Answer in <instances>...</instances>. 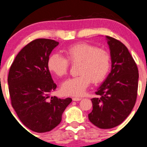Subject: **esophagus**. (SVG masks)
<instances>
[{
    "label": "esophagus",
    "mask_w": 147,
    "mask_h": 147,
    "mask_svg": "<svg viewBox=\"0 0 147 147\" xmlns=\"http://www.w3.org/2000/svg\"><path fill=\"white\" fill-rule=\"evenodd\" d=\"M82 100L81 97H72V100L73 101H80V100Z\"/></svg>",
    "instance_id": "1"
}]
</instances>
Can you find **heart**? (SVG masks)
Returning a JSON list of instances; mask_svg holds the SVG:
<instances>
[{
    "label": "heart",
    "mask_w": 147,
    "mask_h": 147,
    "mask_svg": "<svg viewBox=\"0 0 147 147\" xmlns=\"http://www.w3.org/2000/svg\"><path fill=\"white\" fill-rule=\"evenodd\" d=\"M64 52L70 63H79V75L69 78L62 84L61 90L65 94L82 95L91 80L94 83L100 82L107 75L110 68L111 57L106 50L97 48L86 42H78L69 46ZM67 60L58 53H53L47 60V67L57 76H64L69 67Z\"/></svg>",
    "instance_id": "obj_1"
}]
</instances>
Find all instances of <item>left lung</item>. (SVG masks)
<instances>
[{
  "mask_svg": "<svg viewBox=\"0 0 147 147\" xmlns=\"http://www.w3.org/2000/svg\"><path fill=\"white\" fill-rule=\"evenodd\" d=\"M111 57V72L91 99L92 111L89 120L100 129L119 125L129 116L135 105L139 71L128 49L122 42L105 36Z\"/></svg>",
  "mask_w": 147,
  "mask_h": 147,
  "instance_id": "left-lung-1",
  "label": "left lung"
}]
</instances>
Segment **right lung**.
I'll use <instances>...</instances> for the list:
<instances>
[{"mask_svg":"<svg viewBox=\"0 0 147 147\" xmlns=\"http://www.w3.org/2000/svg\"><path fill=\"white\" fill-rule=\"evenodd\" d=\"M58 42L36 39L25 46L10 68L8 83L11 104L26 127L38 133L51 131L62 120L72 99L50 97L57 87L47 60Z\"/></svg>","mask_w":147,"mask_h":147,"instance_id":"1","label":"right lung"}]
</instances>
